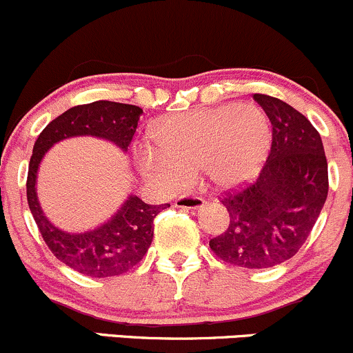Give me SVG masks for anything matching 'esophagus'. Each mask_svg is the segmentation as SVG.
<instances>
[{
    "instance_id": "obj_1",
    "label": "esophagus",
    "mask_w": 353,
    "mask_h": 353,
    "mask_svg": "<svg viewBox=\"0 0 353 353\" xmlns=\"http://www.w3.org/2000/svg\"><path fill=\"white\" fill-rule=\"evenodd\" d=\"M174 205L177 208H184V210H201L206 205V201L199 196H183V198L176 199Z\"/></svg>"
}]
</instances>
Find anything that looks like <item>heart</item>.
I'll return each instance as SVG.
<instances>
[{
    "label": "heart",
    "instance_id": "b5f03b06",
    "mask_svg": "<svg viewBox=\"0 0 353 353\" xmlns=\"http://www.w3.org/2000/svg\"><path fill=\"white\" fill-rule=\"evenodd\" d=\"M155 147L137 150L140 172L167 191L189 184L203 170L213 188L228 191L261 172L272 147V125L255 105L188 111L159 121Z\"/></svg>",
    "mask_w": 353,
    "mask_h": 353
}]
</instances>
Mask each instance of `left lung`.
<instances>
[{"instance_id": "left-lung-1", "label": "left lung", "mask_w": 353, "mask_h": 353, "mask_svg": "<svg viewBox=\"0 0 353 353\" xmlns=\"http://www.w3.org/2000/svg\"><path fill=\"white\" fill-rule=\"evenodd\" d=\"M272 123V147L257 179L228 192L225 233L210 240L223 262L269 269L303 247L328 196V164L320 133L304 114L267 94H254Z\"/></svg>"}]
</instances>
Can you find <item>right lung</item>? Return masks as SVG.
<instances>
[{"label": "right lung", "instance_id": "right-lung-1", "mask_svg": "<svg viewBox=\"0 0 353 353\" xmlns=\"http://www.w3.org/2000/svg\"><path fill=\"white\" fill-rule=\"evenodd\" d=\"M142 113L139 106L114 101L74 106L52 120L33 145L27 177V199L33 220L52 254L84 276L113 277L133 269L154 239V218L170 205H147L139 196L130 194L117 213L94 230L64 232L50 223L37 198L40 162L49 148L70 137H96L127 152Z\"/></svg>", "mask_w": 353, "mask_h": 353}]
</instances>
